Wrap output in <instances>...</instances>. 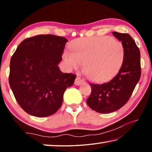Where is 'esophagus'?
Returning a JSON list of instances; mask_svg holds the SVG:
<instances>
[{
    "label": "esophagus",
    "instance_id": "obj_1",
    "mask_svg": "<svg viewBox=\"0 0 152 152\" xmlns=\"http://www.w3.org/2000/svg\"><path fill=\"white\" fill-rule=\"evenodd\" d=\"M84 80L83 79H82L80 77H77V78H76L75 80V82H74V84H76V85H80L81 84L84 83Z\"/></svg>",
    "mask_w": 152,
    "mask_h": 152
}]
</instances>
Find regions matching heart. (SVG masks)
<instances>
[{
  "instance_id": "b5f03b06",
  "label": "heart",
  "mask_w": 152,
  "mask_h": 152,
  "mask_svg": "<svg viewBox=\"0 0 152 152\" xmlns=\"http://www.w3.org/2000/svg\"><path fill=\"white\" fill-rule=\"evenodd\" d=\"M71 53L65 52L64 59L69 68L78 70L84 66L86 76L92 81L102 82L114 76L125 58L122 43L107 37H92L74 40Z\"/></svg>"
}]
</instances>
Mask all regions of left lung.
Returning a JSON list of instances; mask_svg holds the SVG:
<instances>
[{"instance_id": "8db88e82", "label": "left lung", "mask_w": 152, "mask_h": 152, "mask_svg": "<svg viewBox=\"0 0 152 152\" xmlns=\"http://www.w3.org/2000/svg\"><path fill=\"white\" fill-rule=\"evenodd\" d=\"M113 35L124 47L125 58L119 72L109 82L92 84L91 94L86 102L92 110L109 113L127 103L141 77L140 51L135 41L128 33L113 31Z\"/></svg>"}]
</instances>
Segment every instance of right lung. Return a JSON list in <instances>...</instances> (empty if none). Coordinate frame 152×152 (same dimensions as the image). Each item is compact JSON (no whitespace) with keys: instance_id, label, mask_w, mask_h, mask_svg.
<instances>
[{"instance_id":"right-lung-1","label":"right lung","mask_w":152,"mask_h":152,"mask_svg":"<svg viewBox=\"0 0 152 152\" xmlns=\"http://www.w3.org/2000/svg\"><path fill=\"white\" fill-rule=\"evenodd\" d=\"M66 38L38 35L24 39L12 56L9 85L20 107L33 116L48 117L61 106L66 89L76 76L63 73L61 60Z\"/></svg>"}]
</instances>
